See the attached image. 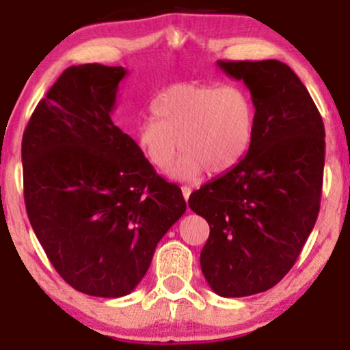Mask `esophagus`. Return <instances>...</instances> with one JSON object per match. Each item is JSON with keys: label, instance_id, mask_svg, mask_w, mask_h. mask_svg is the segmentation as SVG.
Listing matches in <instances>:
<instances>
[{"label": "esophagus", "instance_id": "34e87169", "mask_svg": "<svg viewBox=\"0 0 350 350\" xmlns=\"http://www.w3.org/2000/svg\"><path fill=\"white\" fill-rule=\"evenodd\" d=\"M180 191H183V196H184V199H189V196H191V192H192V189L189 187V186H183L180 187Z\"/></svg>", "mask_w": 350, "mask_h": 350}]
</instances>
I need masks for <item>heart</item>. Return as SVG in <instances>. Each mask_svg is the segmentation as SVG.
I'll return each mask as SVG.
<instances>
[{
    "instance_id": "b5f03b06",
    "label": "heart",
    "mask_w": 350,
    "mask_h": 350,
    "mask_svg": "<svg viewBox=\"0 0 350 350\" xmlns=\"http://www.w3.org/2000/svg\"><path fill=\"white\" fill-rule=\"evenodd\" d=\"M151 116L136 128V148L156 170H166L183 151L170 172L178 180L232 171L255 133V107L237 85L176 83L152 100Z\"/></svg>"
}]
</instances>
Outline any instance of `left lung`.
<instances>
[{
	"label": "left lung",
	"instance_id": "1",
	"mask_svg": "<svg viewBox=\"0 0 350 350\" xmlns=\"http://www.w3.org/2000/svg\"><path fill=\"white\" fill-rule=\"evenodd\" d=\"M243 80L255 107L247 156L189 198L211 234L200 268L224 298L270 290L291 270L317 214L324 171V124L298 75L280 60H217Z\"/></svg>",
	"mask_w": 350,
	"mask_h": 350
}]
</instances>
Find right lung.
<instances>
[{"label": "right lung", "instance_id": "add662e5", "mask_svg": "<svg viewBox=\"0 0 350 350\" xmlns=\"http://www.w3.org/2000/svg\"><path fill=\"white\" fill-rule=\"evenodd\" d=\"M123 67L72 66L36 107L23 135L24 202L52 267L88 296L130 295L156 245L186 212L111 122Z\"/></svg>", "mask_w": 350, "mask_h": 350}]
</instances>
